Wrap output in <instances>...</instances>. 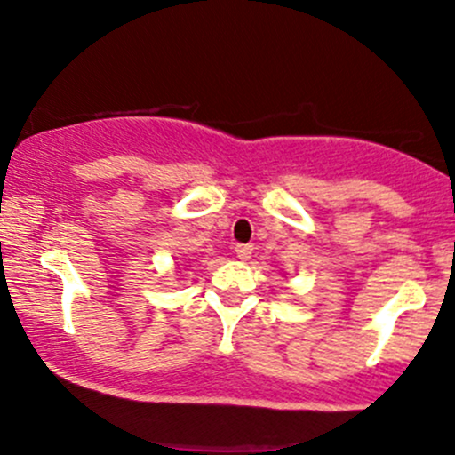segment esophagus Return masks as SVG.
I'll use <instances>...</instances> for the list:
<instances>
[{"instance_id":"esophagus-1","label":"esophagus","mask_w":455,"mask_h":455,"mask_svg":"<svg viewBox=\"0 0 455 455\" xmlns=\"http://www.w3.org/2000/svg\"><path fill=\"white\" fill-rule=\"evenodd\" d=\"M251 250H254L251 245H236V256L241 260H247L251 256Z\"/></svg>"}]
</instances>
